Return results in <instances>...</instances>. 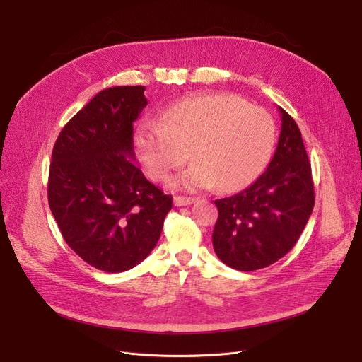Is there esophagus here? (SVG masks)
<instances>
[{
	"label": "esophagus",
	"mask_w": 362,
	"mask_h": 362,
	"mask_svg": "<svg viewBox=\"0 0 362 362\" xmlns=\"http://www.w3.org/2000/svg\"><path fill=\"white\" fill-rule=\"evenodd\" d=\"M195 202V199L194 198H191V197H175V205H177V206H185V205H191V204H194Z\"/></svg>",
	"instance_id": "1"
}]
</instances>
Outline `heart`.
I'll use <instances>...</instances> for the list:
<instances>
[{
	"mask_svg": "<svg viewBox=\"0 0 362 362\" xmlns=\"http://www.w3.org/2000/svg\"><path fill=\"white\" fill-rule=\"evenodd\" d=\"M274 123L261 107L233 93L214 92L164 110L135 135L138 157L151 179L167 180L189 157L191 167L171 186L229 192L251 183L270 160Z\"/></svg>",
	"mask_w": 362,
	"mask_h": 362,
	"instance_id": "heart-1",
	"label": "heart"
}]
</instances>
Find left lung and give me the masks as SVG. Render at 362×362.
<instances>
[{"instance_id": "obj_1", "label": "left lung", "mask_w": 362, "mask_h": 362, "mask_svg": "<svg viewBox=\"0 0 362 362\" xmlns=\"http://www.w3.org/2000/svg\"><path fill=\"white\" fill-rule=\"evenodd\" d=\"M281 127L267 170L239 194L214 201L217 257L239 272L269 267L298 242L314 208L311 164L295 120L277 107Z\"/></svg>"}]
</instances>
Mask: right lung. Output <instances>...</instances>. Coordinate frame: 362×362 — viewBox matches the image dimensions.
<instances>
[{"instance_id":"right-lung-1","label":"right lung","mask_w":362,"mask_h":362,"mask_svg":"<svg viewBox=\"0 0 362 362\" xmlns=\"http://www.w3.org/2000/svg\"><path fill=\"white\" fill-rule=\"evenodd\" d=\"M145 86L98 92L52 149L48 204L70 248L92 267L122 273L156 248L171 195L146 180L133 151Z\"/></svg>"}]
</instances>
